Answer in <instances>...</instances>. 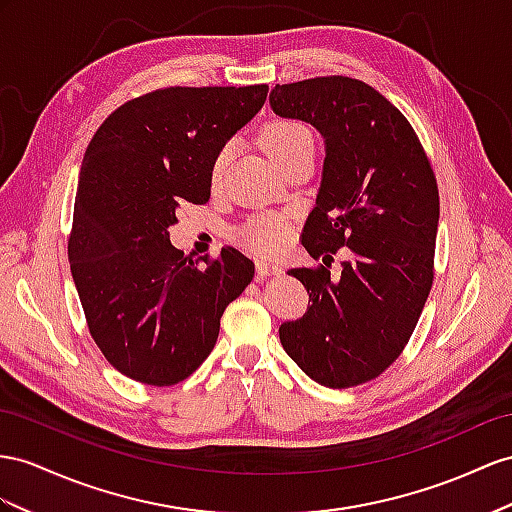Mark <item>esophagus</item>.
Here are the masks:
<instances>
[{"mask_svg":"<svg viewBox=\"0 0 512 512\" xmlns=\"http://www.w3.org/2000/svg\"><path fill=\"white\" fill-rule=\"evenodd\" d=\"M255 268H257V279L274 277V274L281 272V266L274 264V261H268V259H257L255 261Z\"/></svg>","mask_w":512,"mask_h":512,"instance_id":"1","label":"esophagus"}]
</instances>
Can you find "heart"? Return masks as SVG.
I'll return each mask as SVG.
<instances>
[{
    "label": "heart",
    "mask_w": 512,
    "mask_h": 512,
    "mask_svg": "<svg viewBox=\"0 0 512 512\" xmlns=\"http://www.w3.org/2000/svg\"><path fill=\"white\" fill-rule=\"evenodd\" d=\"M261 144H264L266 153L272 157V162L281 166L285 162L294 160L296 155L311 151L313 136L305 125L279 119V121H270L264 129H261ZM231 153H233L231 144H225V147L216 153L212 162V173H209L212 183H218L222 179V173H225V168L231 160ZM238 240L255 253L272 255L285 244L287 227L285 222L277 216H259L238 231Z\"/></svg>",
    "instance_id": "b5f03b06"
}]
</instances>
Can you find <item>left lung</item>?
Here are the masks:
<instances>
[{"mask_svg":"<svg viewBox=\"0 0 512 512\" xmlns=\"http://www.w3.org/2000/svg\"><path fill=\"white\" fill-rule=\"evenodd\" d=\"M281 119L324 138L322 181L305 222L303 246L320 268H292L307 287L303 318L279 337L300 370L324 387H355L400 357L432 285L439 190L422 142L404 114L352 77L274 86ZM351 248L331 278L330 253Z\"/></svg>","mask_w":512,"mask_h":512,"instance_id":"left-lung-1","label":"left lung"}]
</instances>
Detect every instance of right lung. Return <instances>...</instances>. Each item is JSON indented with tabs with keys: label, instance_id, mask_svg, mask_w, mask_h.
I'll list each match as a JSON object with an SVG mask.
<instances>
[{
	"label": "right lung",
	"instance_id": "1",
	"mask_svg": "<svg viewBox=\"0 0 512 512\" xmlns=\"http://www.w3.org/2000/svg\"><path fill=\"white\" fill-rule=\"evenodd\" d=\"M266 84L164 88L114 110L80 168L69 238L71 274L95 344L144 385L188 378L214 350L220 316L255 266L227 246L183 255L168 227L203 205L216 153L264 106Z\"/></svg>",
	"mask_w": 512,
	"mask_h": 512
}]
</instances>
